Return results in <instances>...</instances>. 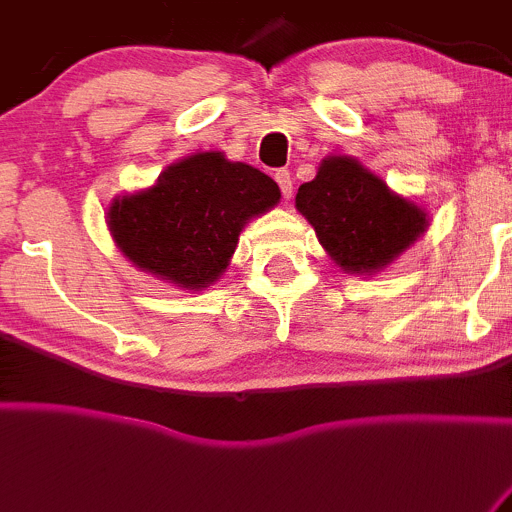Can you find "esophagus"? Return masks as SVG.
<instances>
[{
    "instance_id": "34e87169",
    "label": "esophagus",
    "mask_w": 512,
    "mask_h": 512,
    "mask_svg": "<svg viewBox=\"0 0 512 512\" xmlns=\"http://www.w3.org/2000/svg\"><path fill=\"white\" fill-rule=\"evenodd\" d=\"M276 183L280 192H283L285 200H290V195H293V178H290L288 170H278L276 173Z\"/></svg>"
}]
</instances>
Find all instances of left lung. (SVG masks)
Returning <instances> with one entry per match:
<instances>
[{
    "label": "left lung",
    "mask_w": 512,
    "mask_h": 512,
    "mask_svg": "<svg viewBox=\"0 0 512 512\" xmlns=\"http://www.w3.org/2000/svg\"><path fill=\"white\" fill-rule=\"evenodd\" d=\"M295 207L315 227L329 258L354 276H373L427 232V212L395 195L351 156H329L300 185Z\"/></svg>",
    "instance_id": "obj_1"
}]
</instances>
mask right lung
I'll return each mask as SVG.
<instances>
[{"instance_id": "1", "label": "right lung", "mask_w": 512, "mask_h": 512, "mask_svg": "<svg viewBox=\"0 0 512 512\" xmlns=\"http://www.w3.org/2000/svg\"><path fill=\"white\" fill-rule=\"evenodd\" d=\"M278 200L266 173L205 151L168 166L151 188L114 197L107 227L139 271L205 290L227 271L244 224Z\"/></svg>"}]
</instances>
